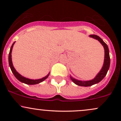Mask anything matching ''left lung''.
Here are the masks:
<instances>
[{
	"mask_svg": "<svg viewBox=\"0 0 121 121\" xmlns=\"http://www.w3.org/2000/svg\"><path fill=\"white\" fill-rule=\"evenodd\" d=\"M90 37H92V38L98 40V41L100 42V43L103 45L104 49H105V59H104V63L102 66V69L100 70V72L97 74L95 76V77L94 79L89 81H80V80H76L71 76H70V79L75 84L77 85L78 86H90L93 85L99 82L101 80L105 77L107 73H108V70H109L110 67V59L109 56V48H108V45L104 41L101 39V37H99L98 36L95 35H90Z\"/></svg>",
	"mask_w": 121,
	"mask_h": 121,
	"instance_id": "8db88e82",
	"label": "left lung"
}]
</instances>
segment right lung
Returning a JSON list of instances; mask_svg holds the SVG:
<instances>
[{
	"label": "right lung",
	"instance_id": "add662e5",
	"mask_svg": "<svg viewBox=\"0 0 121 121\" xmlns=\"http://www.w3.org/2000/svg\"><path fill=\"white\" fill-rule=\"evenodd\" d=\"M14 42L12 44L11 47L10 51H9V56H8V61H9V67H10L11 69V71L13 74H14V76H15L16 78L19 81H20L24 83V84H28V85H35V84H39V83L45 80V79L47 78V77L49 76V73H48V75H47L45 77H43L42 78L40 79H38V80H32V79H29L26 78V77H23L22 76V75L19 74L17 72H16V70H15V69L13 67V64H12V58H11V52H12V48H13V45L15 44Z\"/></svg>",
	"mask_w": 121,
	"mask_h": 121
}]
</instances>
